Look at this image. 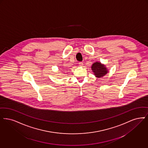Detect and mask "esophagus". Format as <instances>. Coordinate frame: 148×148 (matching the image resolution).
Masks as SVG:
<instances>
[{
	"mask_svg": "<svg viewBox=\"0 0 148 148\" xmlns=\"http://www.w3.org/2000/svg\"><path fill=\"white\" fill-rule=\"evenodd\" d=\"M78 65H79V66L82 67V66H84V64H83L82 62H78Z\"/></svg>",
	"mask_w": 148,
	"mask_h": 148,
	"instance_id": "34e87169",
	"label": "esophagus"
}]
</instances>
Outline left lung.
<instances>
[{"label": "left lung", "instance_id": "obj_1", "mask_svg": "<svg viewBox=\"0 0 148 148\" xmlns=\"http://www.w3.org/2000/svg\"><path fill=\"white\" fill-rule=\"evenodd\" d=\"M91 69L94 73V75L98 78L103 77L108 72V69L106 66L99 62L93 64Z\"/></svg>", "mask_w": 148, "mask_h": 148}]
</instances>
